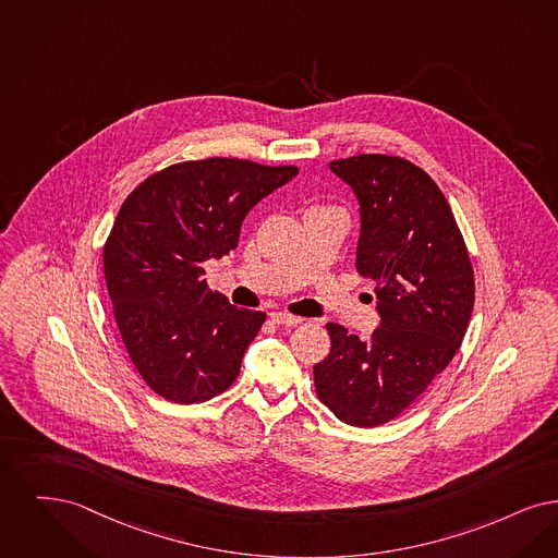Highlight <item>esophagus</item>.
<instances>
[{
	"mask_svg": "<svg viewBox=\"0 0 558 558\" xmlns=\"http://www.w3.org/2000/svg\"><path fill=\"white\" fill-rule=\"evenodd\" d=\"M270 318H272V323H277V325H281V327H295V325L302 323L300 316L286 315V313H272Z\"/></svg>",
	"mask_w": 558,
	"mask_h": 558,
	"instance_id": "34e87169",
	"label": "esophagus"
}]
</instances>
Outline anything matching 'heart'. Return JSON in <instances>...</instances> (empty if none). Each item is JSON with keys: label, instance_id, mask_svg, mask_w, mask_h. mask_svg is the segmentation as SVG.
Segmentation results:
<instances>
[{"label": "heart", "instance_id": "obj_1", "mask_svg": "<svg viewBox=\"0 0 558 558\" xmlns=\"http://www.w3.org/2000/svg\"><path fill=\"white\" fill-rule=\"evenodd\" d=\"M315 208H325V206H315Z\"/></svg>", "mask_w": 558, "mask_h": 558}]
</instances>
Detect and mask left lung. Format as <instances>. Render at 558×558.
I'll list each match as a JSON object with an SVG mask.
<instances>
[{
	"mask_svg": "<svg viewBox=\"0 0 558 558\" xmlns=\"http://www.w3.org/2000/svg\"><path fill=\"white\" fill-rule=\"evenodd\" d=\"M361 204L356 270L377 281L371 340L327 323L331 350L315 364L323 404L348 425L393 421L454 359L475 302L457 218L436 181L400 156L329 162Z\"/></svg>",
	"mask_w": 558,
	"mask_h": 558,
	"instance_id": "left-lung-1",
	"label": "left lung"
}]
</instances>
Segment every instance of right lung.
Returning <instances> with one entry per match:
<instances>
[{"instance_id": "1", "label": "right lung", "mask_w": 558, "mask_h": 558, "mask_svg": "<svg viewBox=\"0 0 558 558\" xmlns=\"http://www.w3.org/2000/svg\"><path fill=\"white\" fill-rule=\"evenodd\" d=\"M298 174L240 158L154 172L122 202L104 243V275L124 348L149 388L199 404L240 375L267 315L208 288L204 263L235 250L245 215Z\"/></svg>"}]
</instances>
